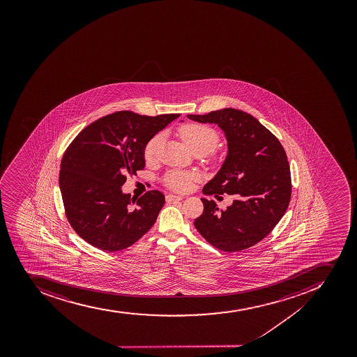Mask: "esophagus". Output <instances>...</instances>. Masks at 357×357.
Masks as SVG:
<instances>
[{"instance_id": "34e87169", "label": "esophagus", "mask_w": 357, "mask_h": 357, "mask_svg": "<svg viewBox=\"0 0 357 357\" xmlns=\"http://www.w3.org/2000/svg\"><path fill=\"white\" fill-rule=\"evenodd\" d=\"M165 199H167V202H176V201H181L183 199V196L179 195H174V194H169V195L165 196Z\"/></svg>"}]
</instances>
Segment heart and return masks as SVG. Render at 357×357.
<instances>
[{
  "label": "heart",
  "instance_id": "obj_1",
  "mask_svg": "<svg viewBox=\"0 0 357 357\" xmlns=\"http://www.w3.org/2000/svg\"><path fill=\"white\" fill-rule=\"evenodd\" d=\"M180 138L183 139L190 152L202 151L204 154L211 152L218 144L219 136L215 129L211 126L201 123H187L180 126ZM162 135H156L146 144L144 149V156L146 160H152L161 145ZM199 179V176L192 172H183V171H171L165 176V183L171 190L178 192H186L190 190L192 183Z\"/></svg>",
  "mask_w": 357,
  "mask_h": 357
}]
</instances>
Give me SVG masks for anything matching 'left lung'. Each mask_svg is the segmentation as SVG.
Listing matches in <instances>:
<instances>
[{
	"label": "left lung",
	"mask_w": 357,
	"mask_h": 357,
	"mask_svg": "<svg viewBox=\"0 0 357 357\" xmlns=\"http://www.w3.org/2000/svg\"><path fill=\"white\" fill-rule=\"evenodd\" d=\"M187 117L218 124L227 139V156L203 192L236 197L226 210L201 199L204 210L194 221L195 228L221 251L248 249L274 229L290 203V167L283 146L252 115L235 108Z\"/></svg>",
	"instance_id": "obj_1"
}]
</instances>
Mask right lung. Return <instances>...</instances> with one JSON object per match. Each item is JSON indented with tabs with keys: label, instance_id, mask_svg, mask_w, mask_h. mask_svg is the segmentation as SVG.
<instances>
[{
	"label": "right lung",
	"instance_id": "add662e5",
	"mask_svg": "<svg viewBox=\"0 0 357 357\" xmlns=\"http://www.w3.org/2000/svg\"><path fill=\"white\" fill-rule=\"evenodd\" d=\"M179 116L116 112L86 126L68 146L60 165V192L68 222L83 240L115 252L152 228L165 195L149 190L131 199L122 192L124 174L145 167L146 144Z\"/></svg>",
	"mask_w": 357,
	"mask_h": 357
}]
</instances>
